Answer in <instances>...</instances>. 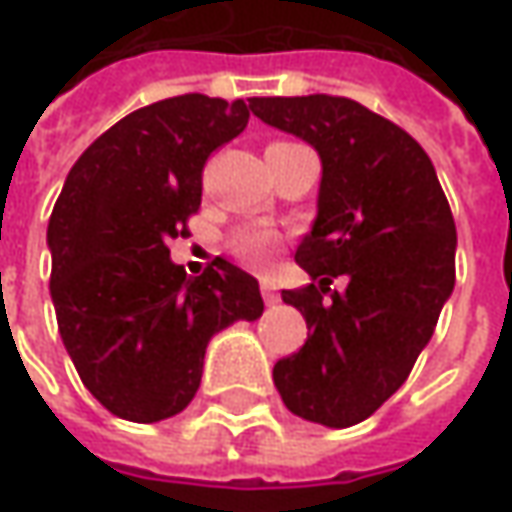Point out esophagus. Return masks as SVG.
<instances>
[{"instance_id": "esophagus-1", "label": "esophagus", "mask_w": 512, "mask_h": 512, "mask_svg": "<svg viewBox=\"0 0 512 512\" xmlns=\"http://www.w3.org/2000/svg\"><path fill=\"white\" fill-rule=\"evenodd\" d=\"M262 299H265V305H276L279 302V291H276V285L273 282H262Z\"/></svg>"}]
</instances>
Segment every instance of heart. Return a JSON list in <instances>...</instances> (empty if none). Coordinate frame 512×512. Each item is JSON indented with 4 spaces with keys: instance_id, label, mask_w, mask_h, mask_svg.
<instances>
[{
    "instance_id": "1",
    "label": "heart",
    "mask_w": 512,
    "mask_h": 512,
    "mask_svg": "<svg viewBox=\"0 0 512 512\" xmlns=\"http://www.w3.org/2000/svg\"><path fill=\"white\" fill-rule=\"evenodd\" d=\"M279 233L270 230V227H262V224H250V227H239L230 239H227V247L230 253L247 265V268H265L273 253L279 250Z\"/></svg>"
}]
</instances>
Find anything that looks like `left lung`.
I'll use <instances>...</instances> for the list:
<instances>
[{
	"mask_svg": "<svg viewBox=\"0 0 512 512\" xmlns=\"http://www.w3.org/2000/svg\"><path fill=\"white\" fill-rule=\"evenodd\" d=\"M250 112L322 161L317 221L296 247L314 282L282 291L311 337L273 383L294 415L345 429L395 395L429 343L455 288V218L421 143L357 100L253 97Z\"/></svg>",
	"mask_w": 512,
	"mask_h": 512,
	"instance_id": "obj_1",
	"label": "left lung"
}]
</instances>
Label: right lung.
Wrapping results in <instances>:
<instances>
[{
  "instance_id": "obj_1",
  "label": "right lung",
  "mask_w": 512,
  "mask_h": 512,
  "mask_svg": "<svg viewBox=\"0 0 512 512\" xmlns=\"http://www.w3.org/2000/svg\"><path fill=\"white\" fill-rule=\"evenodd\" d=\"M250 109L167 97L117 120L77 158L48 221L51 299L83 386L123 421L190 406L210 337L259 320V282L218 256L201 276L169 259L201 207V172Z\"/></svg>"
}]
</instances>
